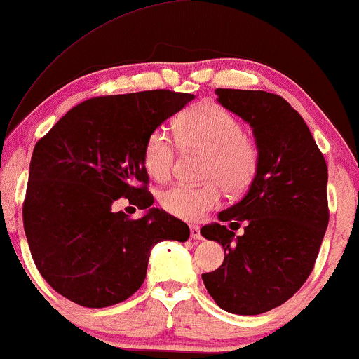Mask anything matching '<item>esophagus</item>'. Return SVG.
I'll list each match as a JSON object with an SVG mask.
<instances>
[{
	"mask_svg": "<svg viewBox=\"0 0 359 359\" xmlns=\"http://www.w3.org/2000/svg\"><path fill=\"white\" fill-rule=\"evenodd\" d=\"M189 233H191V238H193V240H201V238H203V235H201V229L198 227V225H191Z\"/></svg>",
	"mask_w": 359,
	"mask_h": 359,
	"instance_id": "esophagus-1",
	"label": "esophagus"
}]
</instances>
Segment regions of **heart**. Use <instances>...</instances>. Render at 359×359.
<instances>
[{"label":"heart","mask_w":359,"mask_h":359,"mask_svg":"<svg viewBox=\"0 0 359 359\" xmlns=\"http://www.w3.org/2000/svg\"><path fill=\"white\" fill-rule=\"evenodd\" d=\"M176 142L184 150L204 151L205 184H173L160 194L166 212L184 220H198L220 203V185L229 193L247 188L258 168V149L243 132L232 112L212 101L191 107L175 124ZM176 147L165 130L156 129L147 139L144 163L151 178L163 181L171 175Z\"/></svg>","instance_id":"obj_1"}]
</instances>
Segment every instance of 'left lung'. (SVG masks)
<instances>
[{
  "label": "left lung",
  "instance_id": "1",
  "mask_svg": "<svg viewBox=\"0 0 359 359\" xmlns=\"http://www.w3.org/2000/svg\"><path fill=\"white\" fill-rule=\"evenodd\" d=\"M215 95L253 129L258 168L247 194L219 214L220 222H245L243 235L217 222L201 229L225 252L203 281L220 309L258 316L291 299L312 273L328 225L327 163L301 114L281 96L224 88Z\"/></svg>",
  "mask_w": 359,
  "mask_h": 359
}]
</instances>
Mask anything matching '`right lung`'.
<instances>
[{
  "label": "right lung",
  "instance_id": "right-lung-1",
  "mask_svg": "<svg viewBox=\"0 0 359 359\" xmlns=\"http://www.w3.org/2000/svg\"><path fill=\"white\" fill-rule=\"evenodd\" d=\"M193 100L170 90L93 97L34 147L24 232L39 273L63 297L91 309L126 301L144 283L154 245L189 238L183 220L150 208L144 150L151 132ZM119 197L146 214L114 213Z\"/></svg>",
  "mask_w": 359,
  "mask_h": 359
}]
</instances>
